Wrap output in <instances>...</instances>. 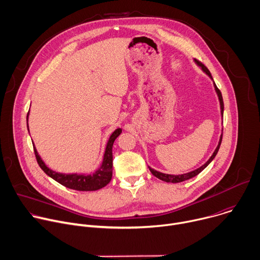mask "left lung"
Returning <instances> with one entry per match:
<instances>
[{
  "label": "left lung",
  "mask_w": 260,
  "mask_h": 260,
  "mask_svg": "<svg viewBox=\"0 0 260 260\" xmlns=\"http://www.w3.org/2000/svg\"><path fill=\"white\" fill-rule=\"evenodd\" d=\"M194 61H196V63H197L199 67H201V68H202V70H203V71L207 74V75H208V76L213 80L212 75H211V73H210V71L207 69V67H205L201 61H199V60H197V59H194ZM213 83H214V87H215L216 93H217L218 99H219V102H220L221 115L223 116V110H224L223 99H222L221 91L218 89V87L216 86V84H215V82H214V81H213ZM222 131H223V129H222ZM221 141H222V134H221V136H220L219 143H218V145H217V147H216V149H215V151L213 152L212 156L209 158V160H208L206 164H204L202 167H200L199 169H197V170H194V171H191V172H189V173H185V174H181V175H170V174H164V173H160V172H158V171H155L154 169H151L150 167H148V168H149V170H150V172L152 173V175H153V176H155L156 178H158V179H160V180H162V181H165V182H170V183H179V182L186 181V180L191 179V178L196 177L197 175H199V174H200L204 169H206V168L210 165V162L215 158V156H216V154H217V152H218V150H219L220 145H221Z\"/></svg>",
  "instance_id": "left-lung-1"
}]
</instances>
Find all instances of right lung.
I'll list each match as a JSON object with an SVG mask.
<instances>
[{
	"instance_id": "1",
	"label": "right lung",
	"mask_w": 260,
	"mask_h": 260,
	"mask_svg": "<svg viewBox=\"0 0 260 260\" xmlns=\"http://www.w3.org/2000/svg\"><path fill=\"white\" fill-rule=\"evenodd\" d=\"M29 113V111H28ZM28 113L26 115V125L28 129V124H27V119H28ZM122 129L117 128L113 132V134L110 136L107 146H106V150L104 153V158L101 167L90 175H85V174H62V173H57L49 169L45 162L42 160L40 157L38 151H37L35 145L34 146V152L37 158V161H38V165L40 168L44 171L46 175L51 177L53 180L58 182L59 184L63 185L64 187L74 189V190H79V191H94L98 189H101L105 187L106 185L112 179V167H113V155H112V147L115 139L121 134ZM29 133V131H28Z\"/></svg>"
}]
</instances>
